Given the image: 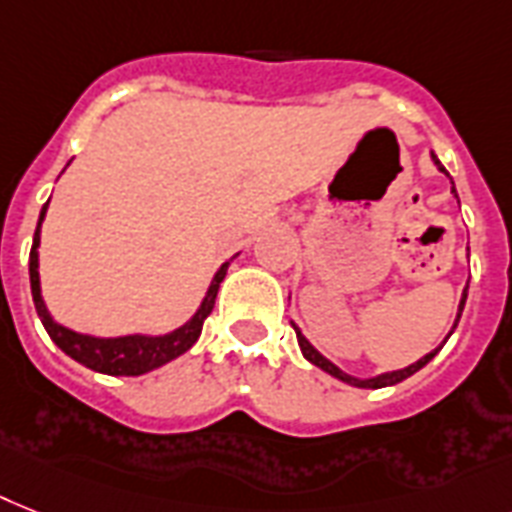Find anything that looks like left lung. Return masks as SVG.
I'll return each mask as SVG.
<instances>
[{
  "label": "left lung",
  "mask_w": 512,
  "mask_h": 512,
  "mask_svg": "<svg viewBox=\"0 0 512 512\" xmlns=\"http://www.w3.org/2000/svg\"><path fill=\"white\" fill-rule=\"evenodd\" d=\"M431 160H434V165H436V168H439V170H442L444 176H450V173H447V170H444L442 162L436 160V155H431ZM450 184H452V178H450ZM452 194H455V197H458V191H455V184H452ZM465 299H468V286H465V289H463V297H460L458 315H455V323H452V331H455V326H458V321H460V315H463ZM292 326H294V331H297L299 350H302V355H305L307 360H310V363L318 365V368H321V371H326L328 376L339 378V381H344V384L360 386V389H381V386H394V384H400V381H405V378H410V376H413V373L421 371L423 365L431 363V360H434L436 352L442 350V344L447 342V339H450V336H452V331H450V334L444 336V342L439 344V347H436V350H431L429 355H423L421 360H415L413 365H405V368H400V371H386V373H378V376H371V378H357V376H350V373H344L342 368H339V365H334V363H331V360H328V357H323L321 352L315 350L313 344H310V342H307V339H305V334H302V331H299L297 323H292Z\"/></svg>",
  "instance_id": "obj_1"
}]
</instances>
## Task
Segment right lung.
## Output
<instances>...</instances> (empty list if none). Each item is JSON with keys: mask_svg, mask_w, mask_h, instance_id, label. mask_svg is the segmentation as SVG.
Masks as SVG:
<instances>
[{"mask_svg": "<svg viewBox=\"0 0 512 512\" xmlns=\"http://www.w3.org/2000/svg\"><path fill=\"white\" fill-rule=\"evenodd\" d=\"M47 207H41L39 223H36V234H33V247L31 257H28V273H31V294L36 313H39L41 323L47 328V334L52 336V342L60 347L68 357H73L76 363L86 365L91 371L107 373V376H141L160 368V365L176 360L178 355H184L186 350L194 347V342L202 334V323L210 313H213L215 297H218L220 281L226 278V270L231 265H220L215 270L213 281L207 286L205 297L199 302L197 313L191 315L184 326L173 328L168 334H126V336H94V334H81L73 328L62 326L52 318L47 310V302L41 297V278H39V244H41V223L47 218Z\"/></svg>", "mask_w": 512, "mask_h": 512, "instance_id": "right-lung-1", "label": "right lung"}]
</instances>
